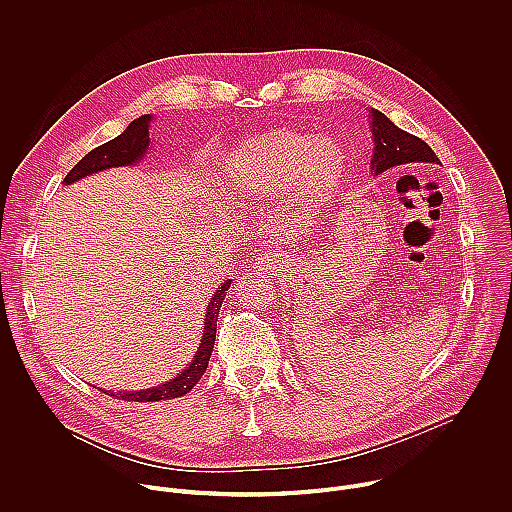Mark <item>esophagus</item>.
<instances>
[{
	"label": "esophagus",
	"mask_w": 512,
	"mask_h": 512,
	"mask_svg": "<svg viewBox=\"0 0 512 512\" xmlns=\"http://www.w3.org/2000/svg\"><path fill=\"white\" fill-rule=\"evenodd\" d=\"M281 263V255L273 253V251H267V253H261L257 259H255V269L257 271H273L277 269Z\"/></svg>",
	"instance_id": "obj_1"
}]
</instances>
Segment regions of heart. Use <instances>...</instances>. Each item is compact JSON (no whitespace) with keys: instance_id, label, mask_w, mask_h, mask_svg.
Masks as SVG:
<instances>
[{"instance_id":"obj_1","label":"heart","mask_w":512,"mask_h":512,"mask_svg":"<svg viewBox=\"0 0 512 512\" xmlns=\"http://www.w3.org/2000/svg\"><path fill=\"white\" fill-rule=\"evenodd\" d=\"M346 166V152L336 139L273 129L239 145L229 162V184L261 200L294 190L306 206H318L338 192Z\"/></svg>"}]
</instances>
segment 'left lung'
<instances>
[{"mask_svg": "<svg viewBox=\"0 0 512 512\" xmlns=\"http://www.w3.org/2000/svg\"><path fill=\"white\" fill-rule=\"evenodd\" d=\"M371 131L375 139L371 168L377 176L401 166L442 164L423 139L399 129L385 113L377 109H371Z\"/></svg>", "mask_w": 512, "mask_h": 512, "instance_id": "8db88e82", "label": "left lung"}]
</instances>
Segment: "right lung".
<instances>
[{"mask_svg": "<svg viewBox=\"0 0 512 512\" xmlns=\"http://www.w3.org/2000/svg\"><path fill=\"white\" fill-rule=\"evenodd\" d=\"M150 121H152V115H141L135 121H131L121 135H117L115 139H111V141L99 145V148H95L93 152H89L75 168L66 174L62 184H72L89 174H95V172H101L107 168L137 164L150 148ZM229 287H231V279H227L221 287H218L216 294L210 298L208 308H206V318H204L202 340L196 350V356L178 377H174L158 387L145 389V391H125V393L105 391V393L111 397L123 399V401L145 403V401L176 399V397H182L188 391H192V387L200 381V377L204 375V371L208 367V360H210V354L214 348V338H216L218 310H221V306H223V300L227 296Z\"/></svg>", "mask_w": 512, "mask_h": 512, "instance_id": "obj_1", "label": "right lung"}]
</instances>
